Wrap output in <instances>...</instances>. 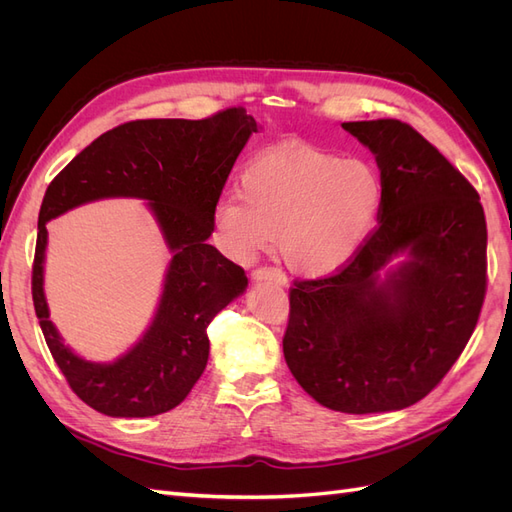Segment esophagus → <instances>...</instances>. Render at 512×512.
<instances>
[{"mask_svg":"<svg viewBox=\"0 0 512 512\" xmlns=\"http://www.w3.org/2000/svg\"><path fill=\"white\" fill-rule=\"evenodd\" d=\"M252 280L256 282H262V280H271L275 282L277 286H286L288 277L282 269H275V267H258L252 271Z\"/></svg>","mask_w":512,"mask_h":512,"instance_id":"esophagus-1","label":"esophagus"}]
</instances>
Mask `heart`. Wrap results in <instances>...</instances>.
<instances>
[{"mask_svg": "<svg viewBox=\"0 0 512 512\" xmlns=\"http://www.w3.org/2000/svg\"><path fill=\"white\" fill-rule=\"evenodd\" d=\"M384 185L378 168L320 149H275L243 170L241 196L215 205L224 250L250 260L277 232L286 265L305 275L339 269L374 230Z\"/></svg>", "mask_w": 512, "mask_h": 512, "instance_id": "b5f03b06", "label": "heart"}]
</instances>
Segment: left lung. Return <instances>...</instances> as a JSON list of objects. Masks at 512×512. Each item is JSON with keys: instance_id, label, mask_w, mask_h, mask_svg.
Returning <instances> with one entry per match:
<instances>
[{"instance_id": "left-lung-1", "label": "left lung", "mask_w": 512, "mask_h": 512, "mask_svg": "<svg viewBox=\"0 0 512 512\" xmlns=\"http://www.w3.org/2000/svg\"><path fill=\"white\" fill-rule=\"evenodd\" d=\"M384 185L378 224L346 265L294 280L284 356L303 391L337 412L408 408L466 348L487 292V222L474 185L408 123L348 121ZM413 260L377 286L397 251Z\"/></svg>"}]
</instances>
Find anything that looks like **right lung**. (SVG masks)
<instances>
[{"label": "right lung", "mask_w": 512, "mask_h": 512, "mask_svg": "<svg viewBox=\"0 0 512 512\" xmlns=\"http://www.w3.org/2000/svg\"><path fill=\"white\" fill-rule=\"evenodd\" d=\"M256 119L230 106L205 119H136L104 132L46 188L32 267L40 329L70 389L108 416H156L188 397L209 359L207 327L247 286L245 271L207 243L215 205ZM108 195L151 199L171 261L159 314L146 337L113 366L87 364L63 345L41 290L45 222Z\"/></svg>", "instance_id": "right-lung-1"}]
</instances>
